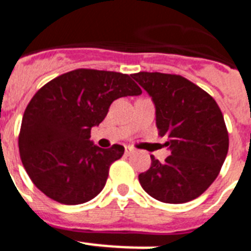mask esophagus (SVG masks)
Here are the masks:
<instances>
[{
	"label": "esophagus",
	"mask_w": 251,
	"mask_h": 251,
	"mask_svg": "<svg viewBox=\"0 0 251 251\" xmlns=\"http://www.w3.org/2000/svg\"><path fill=\"white\" fill-rule=\"evenodd\" d=\"M134 153V148L131 147H125V154L126 156H130V154Z\"/></svg>",
	"instance_id": "esophagus-1"
}]
</instances>
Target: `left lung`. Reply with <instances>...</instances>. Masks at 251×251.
<instances>
[{
    "instance_id": "left-lung-1",
    "label": "left lung",
    "mask_w": 251,
    "mask_h": 251,
    "mask_svg": "<svg viewBox=\"0 0 251 251\" xmlns=\"http://www.w3.org/2000/svg\"><path fill=\"white\" fill-rule=\"evenodd\" d=\"M156 108L158 135L170 156L139 174L150 196L166 203L188 202L202 195L218 176L228 152V132L221 108L201 87L178 75L134 73Z\"/></svg>"
}]
</instances>
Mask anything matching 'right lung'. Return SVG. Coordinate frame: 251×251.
I'll list each match as a JSON object with an SVG mask.
<instances>
[{
    "label": "right lung",
    "instance_id": "obj_1",
    "mask_svg": "<svg viewBox=\"0 0 251 251\" xmlns=\"http://www.w3.org/2000/svg\"><path fill=\"white\" fill-rule=\"evenodd\" d=\"M140 94L129 75L97 69L71 71L41 87L26 105L19 134L20 158L33 184L66 205L98 196L125 148L95 146L91 127L104 120L112 101Z\"/></svg>",
    "mask_w": 251,
    "mask_h": 251
}]
</instances>
